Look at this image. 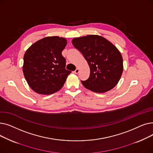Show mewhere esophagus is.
Wrapping results in <instances>:
<instances>
[{
	"mask_svg": "<svg viewBox=\"0 0 153 153\" xmlns=\"http://www.w3.org/2000/svg\"><path fill=\"white\" fill-rule=\"evenodd\" d=\"M79 69L78 68H77V69L74 71V72L75 74H78V73H79Z\"/></svg>",
	"mask_w": 153,
	"mask_h": 153,
	"instance_id": "1",
	"label": "esophagus"
}]
</instances>
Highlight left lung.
<instances>
[{
	"mask_svg": "<svg viewBox=\"0 0 153 153\" xmlns=\"http://www.w3.org/2000/svg\"><path fill=\"white\" fill-rule=\"evenodd\" d=\"M72 45L89 64L90 76L83 85L93 92L103 93L117 84L123 72V59L117 48L99 35H87L72 39Z\"/></svg>",
	"mask_w": 153,
	"mask_h": 153,
	"instance_id": "8db88e82",
	"label": "left lung"
}]
</instances>
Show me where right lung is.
<instances>
[{
  "label": "right lung",
  "mask_w": 153,
  "mask_h": 153,
  "mask_svg": "<svg viewBox=\"0 0 153 153\" xmlns=\"http://www.w3.org/2000/svg\"><path fill=\"white\" fill-rule=\"evenodd\" d=\"M66 39L49 36L32 45L23 57V72L29 86L40 94H51L60 90L71 71L66 69L62 51Z\"/></svg>",
  "instance_id": "obj_1"
}]
</instances>
